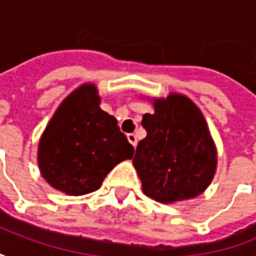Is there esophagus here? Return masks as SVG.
<instances>
[{
  "label": "esophagus",
  "instance_id": "1",
  "mask_svg": "<svg viewBox=\"0 0 256 256\" xmlns=\"http://www.w3.org/2000/svg\"><path fill=\"white\" fill-rule=\"evenodd\" d=\"M126 138H128V141H130V142H131V144H132L134 147H136V142H138V141H136V135H135V134H128V135H126Z\"/></svg>",
  "mask_w": 256,
  "mask_h": 256
}]
</instances>
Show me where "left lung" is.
<instances>
[{
  "instance_id": "8db88e82",
  "label": "left lung",
  "mask_w": 256,
  "mask_h": 256,
  "mask_svg": "<svg viewBox=\"0 0 256 256\" xmlns=\"http://www.w3.org/2000/svg\"><path fill=\"white\" fill-rule=\"evenodd\" d=\"M154 114H144L147 136L132 160L148 198L172 204L198 198L218 168V150L198 106L183 94L147 98Z\"/></svg>"
}]
</instances>
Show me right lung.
I'll return each mask as SVG.
<instances>
[{
	"mask_svg": "<svg viewBox=\"0 0 256 256\" xmlns=\"http://www.w3.org/2000/svg\"><path fill=\"white\" fill-rule=\"evenodd\" d=\"M99 105L96 84H80L58 105L38 141L43 178L69 196L98 190L116 164L134 156L118 121Z\"/></svg>",
	"mask_w": 256,
	"mask_h": 256,
	"instance_id": "add662e5",
	"label": "right lung"
}]
</instances>
